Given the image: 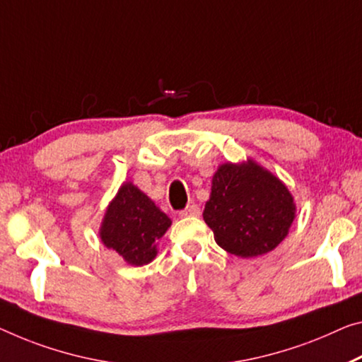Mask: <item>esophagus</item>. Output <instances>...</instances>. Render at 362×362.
<instances>
[{
	"label": "esophagus",
	"mask_w": 362,
	"mask_h": 362,
	"mask_svg": "<svg viewBox=\"0 0 362 362\" xmlns=\"http://www.w3.org/2000/svg\"><path fill=\"white\" fill-rule=\"evenodd\" d=\"M180 215H181V216H199V215H200V209H199V205H197V204H191V205H187L186 209H182V210H181Z\"/></svg>",
	"instance_id": "esophagus-1"
}]
</instances>
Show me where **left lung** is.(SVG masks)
Wrapping results in <instances>:
<instances>
[{"label": "left lung", "mask_w": 362, "mask_h": 362, "mask_svg": "<svg viewBox=\"0 0 362 362\" xmlns=\"http://www.w3.org/2000/svg\"><path fill=\"white\" fill-rule=\"evenodd\" d=\"M286 186L254 162L221 165L212 180L204 220L216 244L238 257H257L280 244L294 220Z\"/></svg>", "instance_id": "left-lung-1"}]
</instances>
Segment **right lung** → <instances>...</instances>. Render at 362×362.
Here are the masks:
<instances>
[{"instance_id": "add662e5", "label": "right lung", "mask_w": 362, "mask_h": 362, "mask_svg": "<svg viewBox=\"0 0 362 362\" xmlns=\"http://www.w3.org/2000/svg\"><path fill=\"white\" fill-rule=\"evenodd\" d=\"M171 225L146 194L126 182L105 214L100 236L107 247L131 265L148 264L157 255V243Z\"/></svg>"}]
</instances>
